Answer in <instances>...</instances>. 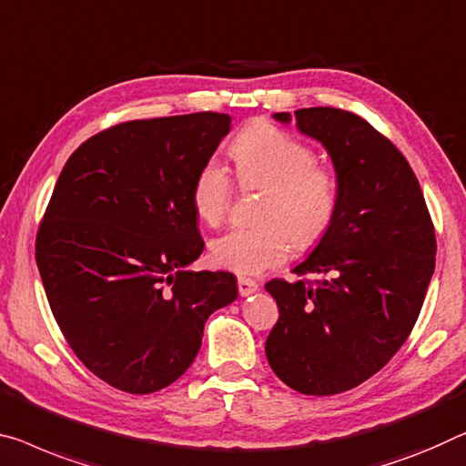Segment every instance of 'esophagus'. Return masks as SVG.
<instances>
[{
	"label": "esophagus",
	"mask_w": 466,
	"mask_h": 466,
	"mask_svg": "<svg viewBox=\"0 0 466 466\" xmlns=\"http://www.w3.org/2000/svg\"><path fill=\"white\" fill-rule=\"evenodd\" d=\"M238 288H239V293L243 298L246 296H252V293H256L258 289V283L256 281H252V279H246V277H239L238 279Z\"/></svg>",
	"instance_id": "1"
}]
</instances>
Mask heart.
Wrapping results in <instances>:
<instances>
[{"label": "heart", "instance_id": "obj_1", "mask_svg": "<svg viewBox=\"0 0 466 466\" xmlns=\"http://www.w3.org/2000/svg\"><path fill=\"white\" fill-rule=\"evenodd\" d=\"M235 177L243 189L264 191L256 228H233L210 243L214 267L235 275H258L281 264L289 239L298 249L312 248L331 225L338 181L314 164L306 143L268 123H254L233 139ZM231 202V178L223 164L208 160L191 185V206L202 223L217 227Z\"/></svg>", "mask_w": 466, "mask_h": 466}]
</instances>
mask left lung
<instances>
[{
	"instance_id": "1",
	"label": "left lung",
	"mask_w": 466,
	"mask_h": 466,
	"mask_svg": "<svg viewBox=\"0 0 466 466\" xmlns=\"http://www.w3.org/2000/svg\"><path fill=\"white\" fill-rule=\"evenodd\" d=\"M331 158L338 206L298 267L312 281H275L279 320L267 339L275 375L306 396L356 388L412 331L435 268V233L410 164L367 120L339 108L275 112Z\"/></svg>"
}]
</instances>
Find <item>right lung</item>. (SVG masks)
<instances>
[{"mask_svg":"<svg viewBox=\"0 0 466 466\" xmlns=\"http://www.w3.org/2000/svg\"><path fill=\"white\" fill-rule=\"evenodd\" d=\"M228 131L231 116L218 112L131 120L64 164L37 267L64 338L112 388L175 383L210 314L238 299L235 275L189 270L204 249L191 185Z\"/></svg>","mask_w":466,"mask_h":466,"instance_id":"add662e5","label":"right lung"}]
</instances>
